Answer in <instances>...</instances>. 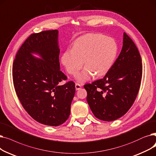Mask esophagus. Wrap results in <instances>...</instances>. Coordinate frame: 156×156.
Segmentation results:
<instances>
[{"label":"esophagus","instance_id":"esophagus-1","mask_svg":"<svg viewBox=\"0 0 156 156\" xmlns=\"http://www.w3.org/2000/svg\"><path fill=\"white\" fill-rule=\"evenodd\" d=\"M81 87H82V86H81L79 84H78V83H76V89L77 90H80V89L81 88Z\"/></svg>","mask_w":156,"mask_h":156}]
</instances>
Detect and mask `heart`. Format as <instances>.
Here are the masks:
<instances>
[{
	"instance_id": "obj_1",
	"label": "heart",
	"mask_w": 156,
	"mask_h": 156,
	"mask_svg": "<svg viewBox=\"0 0 156 156\" xmlns=\"http://www.w3.org/2000/svg\"><path fill=\"white\" fill-rule=\"evenodd\" d=\"M118 46L115 41L99 34H90L80 37L73 44L72 49L63 53L62 63L68 73L76 76L77 80L83 83L94 74L104 76L112 67L116 58Z\"/></svg>"
}]
</instances>
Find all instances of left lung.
I'll list each match as a JSON object with an SVG mask.
<instances>
[{
    "instance_id": "left-lung-1",
    "label": "left lung",
    "mask_w": 156,
    "mask_h": 156,
    "mask_svg": "<svg viewBox=\"0 0 156 156\" xmlns=\"http://www.w3.org/2000/svg\"><path fill=\"white\" fill-rule=\"evenodd\" d=\"M121 53L104 77L84 87L94 116L112 121L124 115L138 95L142 77V58L135 44L124 33Z\"/></svg>"
}]
</instances>
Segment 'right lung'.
<instances>
[{"label": "right lung", "mask_w": 156, "mask_h": 156, "mask_svg": "<svg viewBox=\"0 0 156 156\" xmlns=\"http://www.w3.org/2000/svg\"><path fill=\"white\" fill-rule=\"evenodd\" d=\"M57 30L32 34L22 44L12 64V80L22 106L34 120L58 126L70 115L76 92L75 83L68 81L60 70ZM37 53L43 58L34 57Z\"/></svg>", "instance_id": "obj_1"}]
</instances>
